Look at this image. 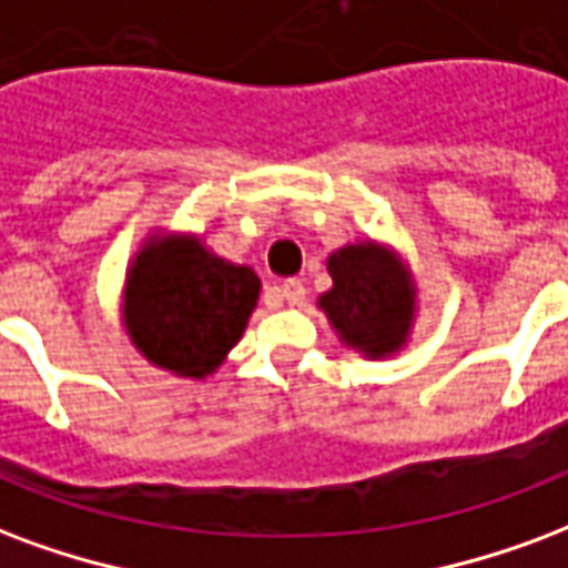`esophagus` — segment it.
Wrapping results in <instances>:
<instances>
[{
  "mask_svg": "<svg viewBox=\"0 0 568 568\" xmlns=\"http://www.w3.org/2000/svg\"><path fill=\"white\" fill-rule=\"evenodd\" d=\"M280 297H283L285 304H304L306 301V285L301 283V280H285L283 285H280Z\"/></svg>",
  "mask_w": 568,
  "mask_h": 568,
  "instance_id": "esophagus-1",
  "label": "esophagus"
}]
</instances>
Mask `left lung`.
I'll use <instances>...</instances> for the list:
<instances>
[{"instance_id": "8db88e82", "label": "left lung", "mask_w": 568, "mask_h": 568, "mask_svg": "<svg viewBox=\"0 0 568 568\" xmlns=\"http://www.w3.org/2000/svg\"><path fill=\"white\" fill-rule=\"evenodd\" d=\"M334 285L318 310L343 346L364 358H390L406 346L415 322V283L409 264L376 241H355L327 255Z\"/></svg>"}]
</instances>
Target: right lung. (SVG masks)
Segmentation results:
<instances>
[{"mask_svg":"<svg viewBox=\"0 0 568 568\" xmlns=\"http://www.w3.org/2000/svg\"><path fill=\"white\" fill-rule=\"evenodd\" d=\"M262 280L195 234H150L129 262L123 327L153 367L207 379L246 331Z\"/></svg>","mask_w":568,"mask_h":568,"instance_id":"right-lung-1","label":"right lung"}]
</instances>
